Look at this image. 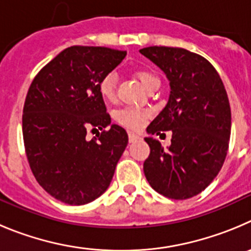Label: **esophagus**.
<instances>
[{
	"mask_svg": "<svg viewBox=\"0 0 251 251\" xmlns=\"http://www.w3.org/2000/svg\"><path fill=\"white\" fill-rule=\"evenodd\" d=\"M140 136L139 135L134 134V132H128V141L130 142H135L136 140H139Z\"/></svg>",
	"mask_w": 251,
	"mask_h": 251,
	"instance_id": "esophagus-1",
	"label": "esophagus"
}]
</instances>
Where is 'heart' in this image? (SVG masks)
Wrapping results in <instances>:
<instances>
[{
    "label": "heart",
    "instance_id": "b5f03b06",
    "mask_svg": "<svg viewBox=\"0 0 251 251\" xmlns=\"http://www.w3.org/2000/svg\"><path fill=\"white\" fill-rule=\"evenodd\" d=\"M137 77L140 78L141 83L146 89H149L151 85L160 81L159 77L155 75V72L146 69L139 70L137 71ZM99 91H100V95L106 101L114 100L115 95H116V75L114 72H110V74H107V75L101 78L100 85H99ZM146 116H148V111H145V110L137 109V107H127V109L120 110L119 112H116L115 119L121 125L136 130V128H140L144 125Z\"/></svg>",
    "mask_w": 251,
    "mask_h": 251
}]
</instances>
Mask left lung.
<instances>
[{"mask_svg": "<svg viewBox=\"0 0 251 251\" xmlns=\"http://www.w3.org/2000/svg\"><path fill=\"white\" fill-rule=\"evenodd\" d=\"M140 53L164 72L170 85L168 103L146 132L173 131L166 149L152 136L145 137L150 156L144 173L161 195L193 198L211 184L226 157L231 111L224 83L209 61L185 49L152 46Z\"/></svg>", "mask_w": 251, "mask_h": 251, "instance_id": "obj_1", "label": "left lung"}]
</instances>
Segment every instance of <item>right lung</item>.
Here are the masks:
<instances>
[{
  "instance_id": "right-lung-1",
  "label": "right lung",
  "mask_w": 251,
  "mask_h": 251,
  "mask_svg": "<svg viewBox=\"0 0 251 251\" xmlns=\"http://www.w3.org/2000/svg\"><path fill=\"white\" fill-rule=\"evenodd\" d=\"M125 56L106 47H67L38 72L27 92V159L38 184L65 204L85 205L102 195L127 146L125 128L111 125L99 91L101 78ZM107 126L98 139L86 137L89 128Z\"/></svg>"
}]
</instances>
